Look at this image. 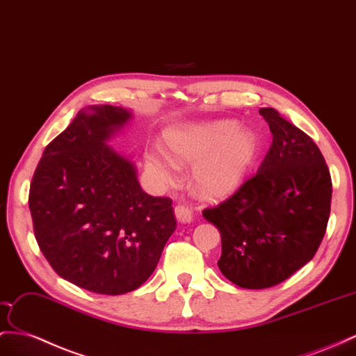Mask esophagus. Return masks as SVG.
Listing matches in <instances>:
<instances>
[{"mask_svg": "<svg viewBox=\"0 0 356 356\" xmlns=\"http://www.w3.org/2000/svg\"><path fill=\"white\" fill-rule=\"evenodd\" d=\"M175 215H176V220L180 224H189L191 221H193V212H191L188 207L181 206V204L175 207Z\"/></svg>", "mask_w": 356, "mask_h": 356, "instance_id": "esophagus-1", "label": "esophagus"}]
</instances>
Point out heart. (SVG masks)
<instances>
[{
	"mask_svg": "<svg viewBox=\"0 0 356 356\" xmlns=\"http://www.w3.org/2000/svg\"><path fill=\"white\" fill-rule=\"evenodd\" d=\"M168 154L159 147L144 152V165L158 184H168L177 162H195L193 177L207 198L230 195L247 177L259 153V136L232 118L180 123L163 132Z\"/></svg>",
	"mask_w": 356,
	"mask_h": 356,
	"instance_id": "heart-1",
	"label": "heart"
}]
</instances>
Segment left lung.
Returning <instances> with one entry per match:
<instances>
[{
  "instance_id": "8db88e82",
  "label": "left lung",
  "mask_w": 356,
  "mask_h": 356,
  "mask_svg": "<svg viewBox=\"0 0 356 356\" xmlns=\"http://www.w3.org/2000/svg\"><path fill=\"white\" fill-rule=\"evenodd\" d=\"M272 144L259 171L204 220L221 233L222 275L266 289L314 257L330 220L332 184L314 141L273 108H260Z\"/></svg>"
}]
</instances>
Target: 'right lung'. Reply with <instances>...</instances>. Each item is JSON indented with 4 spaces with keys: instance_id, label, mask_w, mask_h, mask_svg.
Returning a JSON list of instances; mask_svg holds the SVG:
<instances>
[{
    "instance_id": "obj_1",
    "label": "right lung",
    "mask_w": 356,
    "mask_h": 356,
    "mask_svg": "<svg viewBox=\"0 0 356 356\" xmlns=\"http://www.w3.org/2000/svg\"><path fill=\"white\" fill-rule=\"evenodd\" d=\"M132 117L123 106L81 109L47 145L30 186L43 256L61 278L100 295L147 281L176 230L171 200L145 194L135 162L109 144Z\"/></svg>"
}]
</instances>
